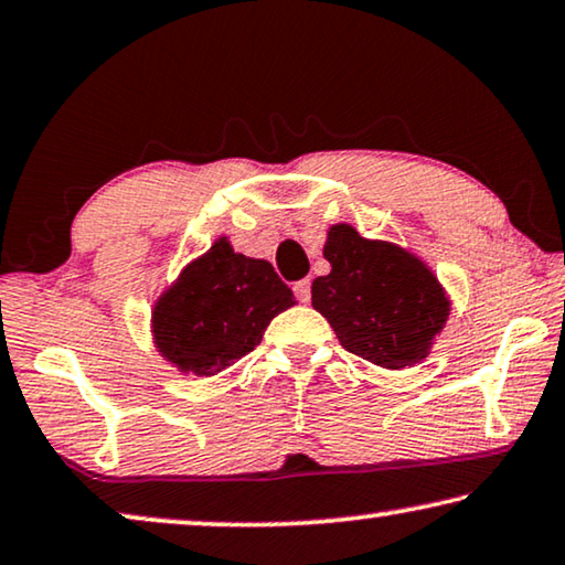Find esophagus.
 <instances>
[{
    "label": "esophagus",
    "mask_w": 565,
    "mask_h": 565,
    "mask_svg": "<svg viewBox=\"0 0 565 565\" xmlns=\"http://www.w3.org/2000/svg\"><path fill=\"white\" fill-rule=\"evenodd\" d=\"M292 290H296V298L300 302H308L310 300V280L306 277V280H298L296 285H292Z\"/></svg>",
    "instance_id": "esophagus-1"
}]
</instances>
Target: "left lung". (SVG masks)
<instances>
[{"instance_id": "8db88e82", "label": "left lung", "mask_w": 565, "mask_h": 565, "mask_svg": "<svg viewBox=\"0 0 565 565\" xmlns=\"http://www.w3.org/2000/svg\"><path fill=\"white\" fill-rule=\"evenodd\" d=\"M323 257L331 273L316 277L310 296L343 349L387 370L428 356L448 318V298L418 257L364 239L349 224L331 226Z\"/></svg>"}]
</instances>
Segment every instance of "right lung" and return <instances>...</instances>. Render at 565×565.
Masks as SVG:
<instances>
[{
  "instance_id": "add662e5",
  "label": "right lung",
  "mask_w": 565,
  "mask_h": 565,
  "mask_svg": "<svg viewBox=\"0 0 565 565\" xmlns=\"http://www.w3.org/2000/svg\"><path fill=\"white\" fill-rule=\"evenodd\" d=\"M290 306L292 290L273 265L236 255L222 236L158 300L154 343L181 372L211 377L247 356L269 321Z\"/></svg>"
}]
</instances>
